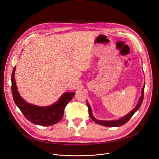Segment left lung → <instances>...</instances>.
<instances>
[{"instance_id": "1", "label": "left lung", "mask_w": 159, "mask_h": 159, "mask_svg": "<svg viewBox=\"0 0 159 159\" xmlns=\"http://www.w3.org/2000/svg\"><path fill=\"white\" fill-rule=\"evenodd\" d=\"M144 88L145 86H143V89H142V96L139 100V102L138 103V104L130 112H129L127 115H126L125 117L121 118L120 120H115V121H101V120H97L95 119V118L93 116V114H92V110L91 108H90L89 104L87 102V106H88V110H89V116L95 123H96L97 124H99L100 125H102V126H121L123 125H125V123H126L129 119L132 117V116L134 114L135 112L137 111L141 106L143 100V97H144Z\"/></svg>"}]
</instances>
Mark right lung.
<instances>
[{"instance_id": "1", "label": "right lung", "mask_w": 159, "mask_h": 159, "mask_svg": "<svg viewBox=\"0 0 159 159\" xmlns=\"http://www.w3.org/2000/svg\"><path fill=\"white\" fill-rule=\"evenodd\" d=\"M15 70L14 67L11 75L12 97L15 104L25 117L32 123L41 126H50L60 121L63 116L66 106L72 100L75 93H65L57 102L50 106L40 107L30 104L19 96L14 80Z\"/></svg>"}]
</instances>
